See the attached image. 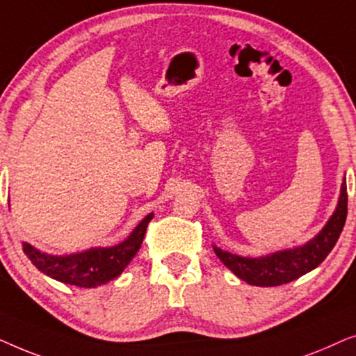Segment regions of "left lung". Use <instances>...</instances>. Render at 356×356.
<instances>
[{
    "instance_id": "8db88e82",
    "label": "left lung",
    "mask_w": 356,
    "mask_h": 356,
    "mask_svg": "<svg viewBox=\"0 0 356 356\" xmlns=\"http://www.w3.org/2000/svg\"><path fill=\"white\" fill-rule=\"evenodd\" d=\"M345 218H347V183L343 177L334 213L318 235H314V238H311L305 245L257 257L233 254L216 245H213V251L218 259L246 284L256 286L284 285L308 274L327 257L342 233Z\"/></svg>"
}]
</instances>
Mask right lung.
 I'll return each instance as SVG.
<instances>
[{
	"instance_id": "right-lung-1",
	"label": "right lung",
	"mask_w": 356,
	"mask_h": 356,
	"mask_svg": "<svg viewBox=\"0 0 356 356\" xmlns=\"http://www.w3.org/2000/svg\"><path fill=\"white\" fill-rule=\"evenodd\" d=\"M154 213L145 216L128 238L113 246H94L71 254H48L31 243H22L24 252L43 274L63 284L82 289H95L121 275L126 266L138 254L145 230Z\"/></svg>"
}]
</instances>
